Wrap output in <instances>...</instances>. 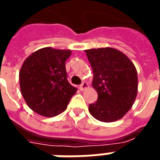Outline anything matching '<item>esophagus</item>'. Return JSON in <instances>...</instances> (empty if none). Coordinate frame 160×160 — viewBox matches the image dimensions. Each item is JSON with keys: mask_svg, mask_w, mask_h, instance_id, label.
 <instances>
[{"mask_svg": "<svg viewBox=\"0 0 160 160\" xmlns=\"http://www.w3.org/2000/svg\"><path fill=\"white\" fill-rule=\"evenodd\" d=\"M88 87H89L88 83H87V82H83V83L80 86V91H85V90L87 89Z\"/></svg>", "mask_w": 160, "mask_h": 160, "instance_id": "34e87169", "label": "esophagus"}]
</instances>
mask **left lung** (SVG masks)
<instances>
[{"instance_id":"1","label":"left lung","mask_w":160,"mask_h":160,"mask_svg":"<svg viewBox=\"0 0 160 160\" xmlns=\"http://www.w3.org/2000/svg\"><path fill=\"white\" fill-rule=\"evenodd\" d=\"M85 52L93 70L92 86L98 100L89 105V112L102 122H113L125 116L137 95V68L120 51L104 47Z\"/></svg>"}]
</instances>
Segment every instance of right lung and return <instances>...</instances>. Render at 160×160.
I'll list each match as a JSON object with an SVG mask.
<instances>
[{
	"instance_id": "add662e5",
	"label": "right lung",
	"mask_w": 160,
	"mask_h": 160,
	"mask_svg": "<svg viewBox=\"0 0 160 160\" xmlns=\"http://www.w3.org/2000/svg\"><path fill=\"white\" fill-rule=\"evenodd\" d=\"M70 50L44 47L23 62L19 72L21 93L26 103L40 115L54 117L62 113L77 88L67 80L65 62Z\"/></svg>"
}]
</instances>
